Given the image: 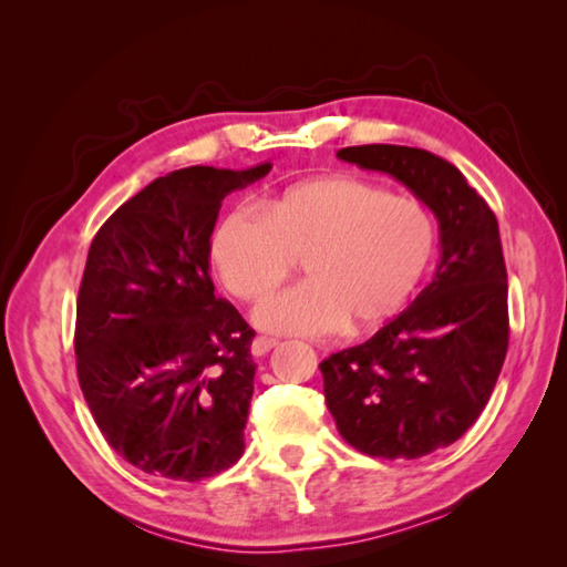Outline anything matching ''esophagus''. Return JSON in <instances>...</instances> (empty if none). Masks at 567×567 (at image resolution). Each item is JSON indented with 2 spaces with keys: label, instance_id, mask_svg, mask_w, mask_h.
I'll use <instances>...</instances> for the list:
<instances>
[{
  "label": "esophagus",
  "instance_id": "34e87169",
  "mask_svg": "<svg viewBox=\"0 0 567 567\" xmlns=\"http://www.w3.org/2000/svg\"><path fill=\"white\" fill-rule=\"evenodd\" d=\"M275 344H277V340L262 338V334H260V338L252 340V354H255V358H262V354L270 352V350L275 348Z\"/></svg>",
  "mask_w": 567,
  "mask_h": 567
}]
</instances>
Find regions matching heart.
Wrapping results in <instances>:
<instances>
[{
    "label": "heart",
    "instance_id": "heart-1",
    "mask_svg": "<svg viewBox=\"0 0 567 567\" xmlns=\"http://www.w3.org/2000/svg\"><path fill=\"white\" fill-rule=\"evenodd\" d=\"M255 207H233L209 235V260L237 300L282 282L305 255L307 280L255 307L257 328L324 338L370 330L400 312L435 252V227L415 199L358 177L300 182Z\"/></svg>",
    "mask_w": 567,
    "mask_h": 567
}]
</instances>
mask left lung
Returning <instances> with one entry per match:
<instances>
[{
  "mask_svg": "<svg viewBox=\"0 0 567 567\" xmlns=\"http://www.w3.org/2000/svg\"><path fill=\"white\" fill-rule=\"evenodd\" d=\"M338 157L395 177L437 217L433 282L368 342L320 362L340 435L364 455L415 460L463 437L501 375L511 334L501 229L463 172L433 152L362 145Z\"/></svg>",
  "mask_w": 567,
  "mask_h": 567,
  "instance_id": "left-lung-1",
  "label": "left lung"
}]
</instances>
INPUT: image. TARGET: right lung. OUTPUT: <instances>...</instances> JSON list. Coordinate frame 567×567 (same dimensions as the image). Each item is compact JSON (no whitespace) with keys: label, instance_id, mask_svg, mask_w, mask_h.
<instances>
[{"label":"right lung","instance_id":"obj_1","mask_svg":"<svg viewBox=\"0 0 567 567\" xmlns=\"http://www.w3.org/2000/svg\"><path fill=\"white\" fill-rule=\"evenodd\" d=\"M270 169H175L92 239L76 375L104 440L150 475L195 483L243 457L255 330L215 295L209 235L229 192Z\"/></svg>","mask_w":567,"mask_h":567}]
</instances>
